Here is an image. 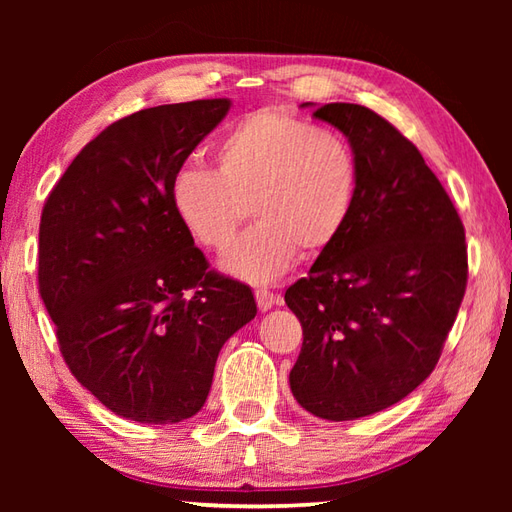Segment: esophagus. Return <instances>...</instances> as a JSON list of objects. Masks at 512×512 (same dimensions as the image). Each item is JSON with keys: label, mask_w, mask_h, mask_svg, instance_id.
Instances as JSON below:
<instances>
[{"label": "esophagus", "mask_w": 512, "mask_h": 512, "mask_svg": "<svg viewBox=\"0 0 512 512\" xmlns=\"http://www.w3.org/2000/svg\"><path fill=\"white\" fill-rule=\"evenodd\" d=\"M255 299H257V306L262 312H268L270 308L275 306V303H279L281 299L277 295H273L270 290H255Z\"/></svg>", "instance_id": "1"}]
</instances>
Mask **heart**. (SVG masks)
Masks as SVG:
<instances>
[{"mask_svg":"<svg viewBox=\"0 0 512 512\" xmlns=\"http://www.w3.org/2000/svg\"><path fill=\"white\" fill-rule=\"evenodd\" d=\"M358 193L352 145L279 110L248 114L215 147V171L182 167L169 200L195 242L222 250L246 217L257 220L222 257L224 273L273 284L297 259L332 248L350 222Z\"/></svg>","mask_w":512,"mask_h":512,"instance_id":"b5f03b06","label":"heart"}]
</instances>
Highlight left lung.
<instances>
[{"mask_svg":"<svg viewBox=\"0 0 512 512\" xmlns=\"http://www.w3.org/2000/svg\"><path fill=\"white\" fill-rule=\"evenodd\" d=\"M312 116L352 145L358 193L341 237L286 290L303 328L290 389L312 416L341 422L396 405L433 372L469 264L460 215L416 145L363 105Z\"/></svg>","mask_w":512,"mask_h":512,"instance_id":"1","label":"left lung"}]
</instances>
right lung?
Segmentation results:
<instances>
[{
    "instance_id": "1",
    "label": "right lung",
    "mask_w": 512,
    "mask_h": 512,
    "mask_svg": "<svg viewBox=\"0 0 512 512\" xmlns=\"http://www.w3.org/2000/svg\"><path fill=\"white\" fill-rule=\"evenodd\" d=\"M228 99L158 105L81 149L48 195L39 292L74 378L116 416H195L222 345L255 319L253 290L206 270L169 200L184 160Z\"/></svg>"
}]
</instances>
